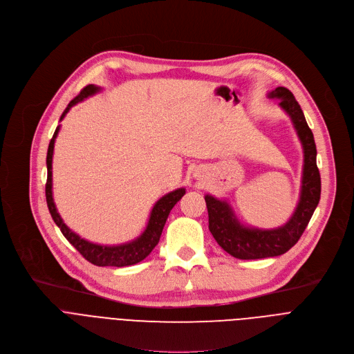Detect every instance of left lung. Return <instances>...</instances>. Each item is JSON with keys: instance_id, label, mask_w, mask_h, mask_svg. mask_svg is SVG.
<instances>
[{"instance_id": "8db88e82", "label": "left lung", "mask_w": 354, "mask_h": 354, "mask_svg": "<svg viewBox=\"0 0 354 354\" xmlns=\"http://www.w3.org/2000/svg\"><path fill=\"white\" fill-rule=\"evenodd\" d=\"M268 97L279 99V106L289 115L304 147L301 198L285 225L261 230L241 224L227 201L207 194L208 228L218 245L238 259H262L278 257L289 251L302 236L320 200L322 184L316 166V145L301 106L292 92L282 86L269 92Z\"/></svg>"}]
</instances>
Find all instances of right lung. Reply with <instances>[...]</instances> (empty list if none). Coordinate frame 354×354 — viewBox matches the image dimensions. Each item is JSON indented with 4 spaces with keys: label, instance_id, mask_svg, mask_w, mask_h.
<instances>
[{
    "label": "right lung",
    "instance_id": "1",
    "mask_svg": "<svg viewBox=\"0 0 354 354\" xmlns=\"http://www.w3.org/2000/svg\"><path fill=\"white\" fill-rule=\"evenodd\" d=\"M100 88L95 85H88L85 86L80 93L71 100L68 107L64 111L61 120L65 118V115L69 112V109L75 106L77 102H82L84 99L97 93ZM59 127H57L55 133H53L52 139L48 146V154H46V169H48V178H46V185H45V196H46V204L50 212L52 220L55 221V224L61 228V232L64 236L72 243V245L79 251V254L82 255L86 261L96 266H129L134 265L140 261H143L158 243L160 235L162 232V228H165V224L169 218V214L171 208L177 204V201L181 200V197L185 194V188H177L174 192L162 196L153 207L150 212V218L147 223L146 230L140 236L136 239L122 243V245H97V243L89 242L84 238H80L77 234H75L72 230L66 227V224L62 221L61 215L55 207V203H53L52 197V156H53V146H55V139L58 136Z\"/></svg>",
    "mask_w": 354,
    "mask_h": 354
}]
</instances>
